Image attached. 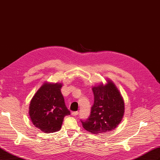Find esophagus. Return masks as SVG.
Here are the masks:
<instances>
[{
    "label": "esophagus",
    "instance_id": "34e87169",
    "mask_svg": "<svg viewBox=\"0 0 160 160\" xmlns=\"http://www.w3.org/2000/svg\"><path fill=\"white\" fill-rule=\"evenodd\" d=\"M78 113H79L78 111H73V112L71 113V115H72V116H76V115H78Z\"/></svg>",
    "mask_w": 160,
    "mask_h": 160
}]
</instances>
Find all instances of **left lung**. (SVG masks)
Listing matches in <instances>:
<instances>
[{"label":"left lung","mask_w":160,"mask_h":160,"mask_svg":"<svg viewBox=\"0 0 160 160\" xmlns=\"http://www.w3.org/2000/svg\"><path fill=\"white\" fill-rule=\"evenodd\" d=\"M92 88L94 104L88 119L81 121L83 127L92 133L111 132L116 128L123 119L125 103L123 97L113 82L108 79Z\"/></svg>","instance_id":"left-lung-1"}]
</instances>
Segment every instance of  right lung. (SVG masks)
<instances>
[{
	"label": "right lung",
	"instance_id": "right-lung-1",
	"mask_svg": "<svg viewBox=\"0 0 160 160\" xmlns=\"http://www.w3.org/2000/svg\"><path fill=\"white\" fill-rule=\"evenodd\" d=\"M62 85L61 83L45 82L31 101L28 113L31 122L44 133L59 131L65 116L70 115L61 91Z\"/></svg>",
	"mask_w": 160,
	"mask_h": 160
}]
</instances>
